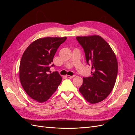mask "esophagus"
Segmentation results:
<instances>
[{
  "label": "esophagus",
  "instance_id": "34e87169",
  "mask_svg": "<svg viewBox=\"0 0 135 135\" xmlns=\"http://www.w3.org/2000/svg\"><path fill=\"white\" fill-rule=\"evenodd\" d=\"M66 76L67 77V78H74V77H75V75H72V76H70V75H66Z\"/></svg>",
  "mask_w": 135,
  "mask_h": 135
}]
</instances>
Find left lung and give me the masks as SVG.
Masks as SVG:
<instances>
[{
  "mask_svg": "<svg viewBox=\"0 0 135 135\" xmlns=\"http://www.w3.org/2000/svg\"><path fill=\"white\" fill-rule=\"evenodd\" d=\"M83 48L87 64L91 65V76L84 77L79 92L91 104L103 101L113 90L118 74L115 55L105 40L99 35L77 36Z\"/></svg>",
  "mask_w": 135,
  "mask_h": 135,
  "instance_id": "1",
  "label": "left lung"
}]
</instances>
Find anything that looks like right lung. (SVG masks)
Returning a JSON list of instances; mask_svg holds the SVG:
<instances>
[{
    "label": "right lung",
    "mask_w": 135,
    "mask_h": 135,
    "mask_svg": "<svg viewBox=\"0 0 135 135\" xmlns=\"http://www.w3.org/2000/svg\"><path fill=\"white\" fill-rule=\"evenodd\" d=\"M66 37L35 40L24 52L20 65V80L27 95L39 103L50 99L62 81L57 71L51 73L54 56Z\"/></svg>",
    "instance_id": "right-lung-1"
}]
</instances>
